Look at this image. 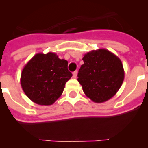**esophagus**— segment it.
<instances>
[{"mask_svg": "<svg viewBox=\"0 0 148 148\" xmlns=\"http://www.w3.org/2000/svg\"><path fill=\"white\" fill-rule=\"evenodd\" d=\"M77 75H78V71H75V72H73V77L74 78H77Z\"/></svg>", "mask_w": 148, "mask_h": 148, "instance_id": "obj_1", "label": "esophagus"}]
</instances>
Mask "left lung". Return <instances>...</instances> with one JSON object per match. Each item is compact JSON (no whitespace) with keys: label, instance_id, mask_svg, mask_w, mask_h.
I'll return each mask as SVG.
<instances>
[{"label":"left lung","instance_id":"1","mask_svg":"<svg viewBox=\"0 0 148 148\" xmlns=\"http://www.w3.org/2000/svg\"><path fill=\"white\" fill-rule=\"evenodd\" d=\"M78 81L89 99L105 102L118 92L125 78V70L118 56L106 49L88 52L84 56Z\"/></svg>","mask_w":148,"mask_h":148}]
</instances>
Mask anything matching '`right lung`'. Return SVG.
<instances>
[{"label": "right lung", "instance_id": "add662e5", "mask_svg": "<svg viewBox=\"0 0 148 148\" xmlns=\"http://www.w3.org/2000/svg\"><path fill=\"white\" fill-rule=\"evenodd\" d=\"M68 61L57 54L37 53L23 68L21 85L27 97L39 105H51L62 94L72 77Z\"/></svg>", "mask_w": 148, "mask_h": 148}]
</instances>
